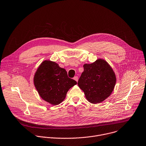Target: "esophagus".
<instances>
[{"label": "esophagus", "instance_id": "34e87169", "mask_svg": "<svg viewBox=\"0 0 146 146\" xmlns=\"http://www.w3.org/2000/svg\"><path fill=\"white\" fill-rule=\"evenodd\" d=\"M74 79L75 80V81H76V82H78V76H75L74 78Z\"/></svg>", "mask_w": 146, "mask_h": 146}]
</instances>
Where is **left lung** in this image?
Returning a JSON list of instances; mask_svg holds the SVG:
<instances>
[{"label":"left lung","instance_id":"obj_1","mask_svg":"<svg viewBox=\"0 0 146 146\" xmlns=\"http://www.w3.org/2000/svg\"><path fill=\"white\" fill-rule=\"evenodd\" d=\"M78 84L84 92L87 100L92 104L102 102L112 93L116 77L112 68L106 61L98 59L91 64L83 65Z\"/></svg>","mask_w":146,"mask_h":146}]
</instances>
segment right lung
I'll return each mask as SVG.
<instances>
[{"mask_svg":"<svg viewBox=\"0 0 146 146\" xmlns=\"http://www.w3.org/2000/svg\"><path fill=\"white\" fill-rule=\"evenodd\" d=\"M33 81L40 97L54 105L61 103L68 91L77 84L75 80L68 77L64 68L49 60L43 61L40 65Z\"/></svg>","mask_w":146,"mask_h":146,"instance_id":"right-lung-1","label":"right lung"}]
</instances>
